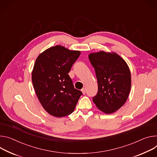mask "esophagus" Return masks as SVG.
Masks as SVG:
<instances>
[{
	"label": "esophagus",
	"instance_id": "obj_1",
	"mask_svg": "<svg viewBox=\"0 0 157 157\" xmlns=\"http://www.w3.org/2000/svg\"><path fill=\"white\" fill-rule=\"evenodd\" d=\"M81 91H82V93L83 94H86V90H85V88H82V89L81 90Z\"/></svg>",
	"mask_w": 157,
	"mask_h": 157
}]
</instances>
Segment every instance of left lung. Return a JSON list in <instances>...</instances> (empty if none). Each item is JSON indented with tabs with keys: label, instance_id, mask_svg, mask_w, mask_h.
<instances>
[{
	"label": "left lung",
	"instance_id": "obj_1",
	"mask_svg": "<svg viewBox=\"0 0 157 157\" xmlns=\"http://www.w3.org/2000/svg\"><path fill=\"white\" fill-rule=\"evenodd\" d=\"M98 84L93 101L97 108L110 114L126 101L131 89V73L125 61L115 52L99 51L89 54Z\"/></svg>",
	"mask_w": 157,
	"mask_h": 157
}]
</instances>
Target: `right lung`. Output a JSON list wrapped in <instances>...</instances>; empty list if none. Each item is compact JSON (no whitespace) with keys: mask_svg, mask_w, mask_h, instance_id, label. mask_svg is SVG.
Here are the masks:
<instances>
[{"mask_svg":"<svg viewBox=\"0 0 157 157\" xmlns=\"http://www.w3.org/2000/svg\"><path fill=\"white\" fill-rule=\"evenodd\" d=\"M81 54L61 46L40 54L34 63L32 81L39 101L51 115L63 117L72 113L82 92L75 88L68 73Z\"/></svg>","mask_w":157,"mask_h":157,"instance_id":"1","label":"right lung"}]
</instances>
